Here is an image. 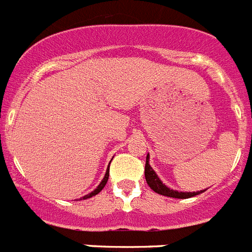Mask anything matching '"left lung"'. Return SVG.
Here are the masks:
<instances>
[{
  "label": "left lung",
  "mask_w": 252,
  "mask_h": 252,
  "mask_svg": "<svg viewBox=\"0 0 252 252\" xmlns=\"http://www.w3.org/2000/svg\"><path fill=\"white\" fill-rule=\"evenodd\" d=\"M149 155L146 158V165H145V178L147 185L150 186L151 189L156 192L158 194H162V196H168V197H174V198H189L193 197L196 194L202 193L204 191L200 192H178L174 191V189H170V188L166 187L165 185H162V182L158 179V177L156 175V173L154 172V169L150 166L149 164Z\"/></svg>",
  "instance_id": "1"
}]
</instances>
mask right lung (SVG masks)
<instances>
[{
  "label": "right lung",
  "instance_id": "right-lung-1",
  "mask_svg": "<svg viewBox=\"0 0 252 252\" xmlns=\"http://www.w3.org/2000/svg\"><path fill=\"white\" fill-rule=\"evenodd\" d=\"M107 179H109V169H107V170H106V174H105V177H103L102 182H101L100 185H98V187H97L94 192H91V193L86 194V196H84V197H83V200H86V198L92 197V196H94V194H97V193H100V192L102 191V188L105 187V186H106Z\"/></svg>",
  "mask_w": 252,
  "mask_h": 252
}]
</instances>
